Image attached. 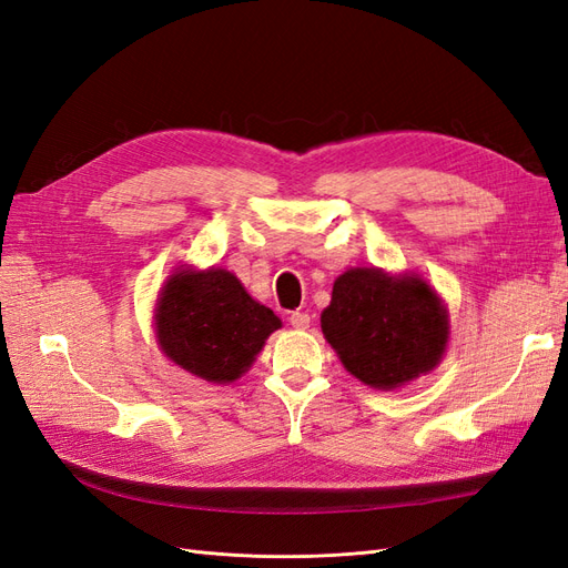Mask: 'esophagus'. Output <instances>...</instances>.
<instances>
[{
    "mask_svg": "<svg viewBox=\"0 0 568 568\" xmlns=\"http://www.w3.org/2000/svg\"><path fill=\"white\" fill-rule=\"evenodd\" d=\"M288 322H291V326H294V329H307V326H311V322H313V317L307 313H294L288 317Z\"/></svg>",
    "mask_w": 568,
    "mask_h": 568,
    "instance_id": "34e87169",
    "label": "esophagus"
}]
</instances>
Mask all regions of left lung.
<instances>
[{"label": "left lung", "instance_id": "obj_1", "mask_svg": "<svg viewBox=\"0 0 568 568\" xmlns=\"http://www.w3.org/2000/svg\"><path fill=\"white\" fill-rule=\"evenodd\" d=\"M320 322L346 372L379 390L403 388L434 372L450 341L448 307L417 272L346 270Z\"/></svg>", "mask_w": 568, "mask_h": 568}]
</instances>
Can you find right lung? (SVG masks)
Segmentation results:
<instances>
[{
    "label": "right lung",
    "mask_w": 568,
    "mask_h": 568,
    "mask_svg": "<svg viewBox=\"0 0 568 568\" xmlns=\"http://www.w3.org/2000/svg\"><path fill=\"white\" fill-rule=\"evenodd\" d=\"M282 320L225 267L180 265L153 307L161 353L196 379L227 386L251 369Z\"/></svg>",
    "instance_id": "add662e5"
}]
</instances>
